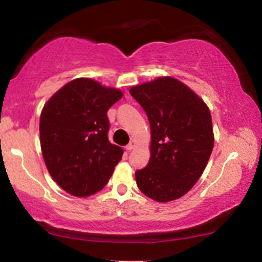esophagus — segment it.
<instances>
[{"instance_id":"34e87169","label":"esophagus","mask_w":262,"mask_h":262,"mask_svg":"<svg viewBox=\"0 0 262 262\" xmlns=\"http://www.w3.org/2000/svg\"><path fill=\"white\" fill-rule=\"evenodd\" d=\"M135 146H137V142L130 141L127 146H125V149H127V151H132V149H134Z\"/></svg>"}]
</instances>
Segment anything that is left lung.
<instances>
[{"mask_svg":"<svg viewBox=\"0 0 262 262\" xmlns=\"http://www.w3.org/2000/svg\"><path fill=\"white\" fill-rule=\"evenodd\" d=\"M129 92L151 127V158L135 172L139 189L158 202L176 200L198 182L213 149L208 106L171 76L133 86Z\"/></svg>","mask_w":262,"mask_h":262,"instance_id":"8db88e82","label":"left lung"}]
</instances>
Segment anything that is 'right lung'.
<instances>
[{
  "label": "right lung",
  "mask_w": 262,
  "mask_h": 262,
  "mask_svg": "<svg viewBox=\"0 0 262 262\" xmlns=\"http://www.w3.org/2000/svg\"><path fill=\"white\" fill-rule=\"evenodd\" d=\"M123 93L89 78L66 83L45 104L39 134L52 180L67 193L85 198L102 190L123 155L107 139V110Z\"/></svg>",
  "instance_id": "obj_1"
}]
</instances>
